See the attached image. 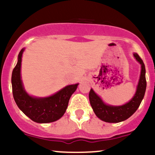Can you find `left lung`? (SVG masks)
Wrapping results in <instances>:
<instances>
[{
    "label": "left lung",
    "mask_w": 155,
    "mask_h": 155,
    "mask_svg": "<svg viewBox=\"0 0 155 155\" xmlns=\"http://www.w3.org/2000/svg\"><path fill=\"white\" fill-rule=\"evenodd\" d=\"M133 56L140 64L141 70L136 92L130 101L122 106H111L105 104L92 89L90 90L89 93L90 105L96 116L102 121L110 123H117L126 120L136 111L144 97L147 88L145 65L137 53H134Z\"/></svg>",
    "instance_id": "left-lung-1"
}]
</instances>
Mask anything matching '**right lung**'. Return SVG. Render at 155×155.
<instances>
[{
	"label": "right lung",
	"mask_w": 155,
	"mask_h": 155,
	"mask_svg": "<svg viewBox=\"0 0 155 155\" xmlns=\"http://www.w3.org/2000/svg\"><path fill=\"white\" fill-rule=\"evenodd\" d=\"M25 48L18 54V61L12 71V84L14 99L19 109L33 122L49 123L61 118L66 111L68 101L79 84L68 85L54 95L45 97L30 95L21 79V63Z\"/></svg>",
	"instance_id": "right-lung-1"
}]
</instances>
